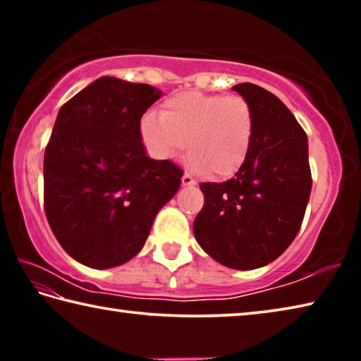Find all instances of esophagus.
I'll use <instances>...</instances> for the list:
<instances>
[{
  "label": "esophagus",
  "instance_id": "1",
  "mask_svg": "<svg viewBox=\"0 0 361 361\" xmlns=\"http://www.w3.org/2000/svg\"><path fill=\"white\" fill-rule=\"evenodd\" d=\"M181 185L183 186H194L195 185V180L189 173H185V175L181 176Z\"/></svg>",
  "mask_w": 361,
  "mask_h": 361
}]
</instances>
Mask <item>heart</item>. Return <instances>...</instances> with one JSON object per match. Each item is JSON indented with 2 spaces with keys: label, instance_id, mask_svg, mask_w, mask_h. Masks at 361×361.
I'll return each instance as SVG.
<instances>
[{
  "label": "heart",
  "instance_id": "obj_1",
  "mask_svg": "<svg viewBox=\"0 0 361 361\" xmlns=\"http://www.w3.org/2000/svg\"><path fill=\"white\" fill-rule=\"evenodd\" d=\"M253 133V109L240 95L176 94L162 103L159 116L149 113L140 122V137L152 157L169 161L188 142L189 167L218 180L243 167Z\"/></svg>",
  "mask_w": 361,
  "mask_h": 361
}]
</instances>
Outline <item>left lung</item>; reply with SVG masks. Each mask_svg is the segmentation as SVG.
Returning a JSON list of instances; mask_svg holds the SVG:
<instances>
[{
  "label": "left lung",
  "instance_id": "left-lung-1",
  "mask_svg": "<svg viewBox=\"0 0 361 361\" xmlns=\"http://www.w3.org/2000/svg\"><path fill=\"white\" fill-rule=\"evenodd\" d=\"M253 109L247 162L234 178L202 183L205 202L194 237L219 264L239 271L277 259L301 228L312 189L307 135L269 90L252 82L232 87Z\"/></svg>",
  "mask_w": 361,
  "mask_h": 361
}]
</instances>
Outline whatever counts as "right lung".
Here are the masks:
<instances>
[{"label": "right lung", "mask_w": 361, "mask_h": 361, "mask_svg": "<svg viewBox=\"0 0 361 361\" xmlns=\"http://www.w3.org/2000/svg\"><path fill=\"white\" fill-rule=\"evenodd\" d=\"M162 92L103 76L60 108L44 151V212L60 245L92 269L121 266L178 191L181 169L146 156L140 119Z\"/></svg>", "instance_id": "right-lung-1"}]
</instances>
